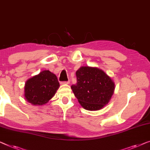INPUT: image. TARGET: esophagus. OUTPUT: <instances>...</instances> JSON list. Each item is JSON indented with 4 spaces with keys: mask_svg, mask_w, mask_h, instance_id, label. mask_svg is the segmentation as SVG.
<instances>
[{
    "mask_svg": "<svg viewBox=\"0 0 150 150\" xmlns=\"http://www.w3.org/2000/svg\"><path fill=\"white\" fill-rule=\"evenodd\" d=\"M70 83V82L68 81V82H62V84H68Z\"/></svg>",
    "mask_w": 150,
    "mask_h": 150,
    "instance_id": "obj_1",
    "label": "esophagus"
}]
</instances>
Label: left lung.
Returning <instances> with one entry per match:
<instances>
[{
  "mask_svg": "<svg viewBox=\"0 0 150 150\" xmlns=\"http://www.w3.org/2000/svg\"><path fill=\"white\" fill-rule=\"evenodd\" d=\"M76 75L77 83L71 85V88L84 109L97 111L109 103L115 84L105 71L97 67L82 66Z\"/></svg>",
  "mask_w": 150,
  "mask_h": 150,
  "instance_id": "left-lung-1",
  "label": "left lung"
}]
</instances>
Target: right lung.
I'll return each mask as SVG.
<instances>
[{"mask_svg":"<svg viewBox=\"0 0 150 150\" xmlns=\"http://www.w3.org/2000/svg\"><path fill=\"white\" fill-rule=\"evenodd\" d=\"M59 87L55 74L49 70H43L28 79L24 86V97L33 105L48 103Z\"/></svg>","mask_w":150,"mask_h":150,"instance_id":"add662e5","label":"right lung"}]
</instances>
